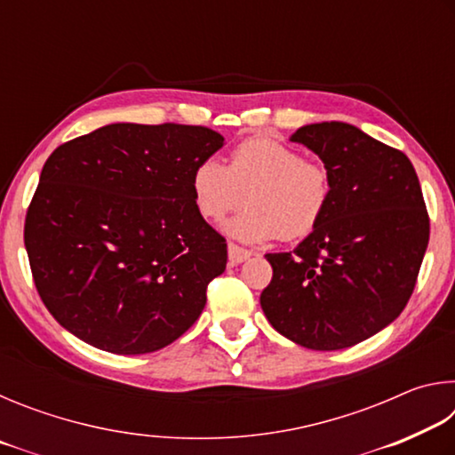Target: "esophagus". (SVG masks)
Instances as JSON below:
<instances>
[{
  "instance_id": "esophagus-1",
  "label": "esophagus",
  "mask_w": 455,
  "mask_h": 455,
  "mask_svg": "<svg viewBox=\"0 0 455 455\" xmlns=\"http://www.w3.org/2000/svg\"><path fill=\"white\" fill-rule=\"evenodd\" d=\"M249 257H251V251H246V249H243V246H238L235 243H228V260H230V263L238 265Z\"/></svg>"
}]
</instances>
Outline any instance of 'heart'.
<instances>
[{"mask_svg":"<svg viewBox=\"0 0 455 455\" xmlns=\"http://www.w3.org/2000/svg\"><path fill=\"white\" fill-rule=\"evenodd\" d=\"M192 198L206 220L219 222L244 204L241 217L227 222V235L244 243L281 236L297 241L311 235L333 196L329 168L273 138H249L235 146L228 166L204 158L192 171Z\"/></svg>","mask_w":455,"mask_h":455,"instance_id":"heart-1","label":"heart"}]
</instances>
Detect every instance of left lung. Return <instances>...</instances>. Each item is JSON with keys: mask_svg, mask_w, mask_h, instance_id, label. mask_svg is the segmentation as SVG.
Listing matches in <instances>:
<instances>
[{"mask_svg": "<svg viewBox=\"0 0 455 455\" xmlns=\"http://www.w3.org/2000/svg\"><path fill=\"white\" fill-rule=\"evenodd\" d=\"M329 168L333 196L319 227L292 252H268L273 279L260 292L271 325L307 349L365 341L410 301L429 241L415 168L345 122L307 124L291 136Z\"/></svg>", "mask_w": 455, "mask_h": 455, "instance_id": "1", "label": "left lung"}]
</instances>
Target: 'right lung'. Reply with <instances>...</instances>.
<instances>
[{"instance_id": "1", "label": "right lung", "mask_w": 455, "mask_h": 455, "mask_svg": "<svg viewBox=\"0 0 455 455\" xmlns=\"http://www.w3.org/2000/svg\"><path fill=\"white\" fill-rule=\"evenodd\" d=\"M204 126L108 124L58 146L26 214L36 289L61 327L118 355L166 347L206 305L227 241L192 198Z\"/></svg>"}]
</instances>
